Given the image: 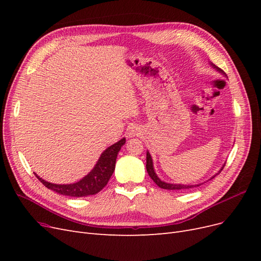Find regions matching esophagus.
<instances>
[{
	"label": "esophagus",
	"mask_w": 261,
	"mask_h": 261,
	"mask_svg": "<svg viewBox=\"0 0 261 261\" xmlns=\"http://www.w3.org/2000/svg\"><path fill=\"white\" fill-rule=\"evenodd\" d=\"M137 133H138V128H130V129L128 130V135H129L130 137H134L135 135H137Z\"/></svg>",
	"instance_id": "1"
}]
</instances>
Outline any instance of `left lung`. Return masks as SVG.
I'll use <instances>...</instances> for the list:
<instances>
[{
	"mask_svg": "<svg viewBox=\"0 0 261 261\" xmlns=\"http://www.w3.org/2000/svg\"><path fill=\"white\" fill-rule=\"evenodd\" d=\"M210 65L215 68L217 72L221 73L222 75H224V72L222 69H220L218 66H216L213 63L210 62ZM225 163L221 167V169L218 171V173H216L215 175H213L212 177H210V179H212L213 177H216L217 175H219L221 171L223 170ZM146 169H147V172L149 176L152 178V180L154 181V183L159 186L160 188H163V189H171V191H174V189H177V191H184V189H189V188H194V187H197V186H200L202 185L203 183H206V181H203V183H199V184H194V185H191V184H172V183H167V181H164L162 179L159 178V176L156 175V173L154 171V168H153V161H152V158H151V154L149 153V151H147V164H146Z\"/></svg>",
	"mask_w": 261,
	"mask_h": 261,
	"instance_id": "1",
	"label": "left lung"
}]
</instances>
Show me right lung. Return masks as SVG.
<instances>
[{
	"label": "right lung",
	"instance_id": "obj_1",
	"mask_svg": "<svg viewBox=\"0 0 261 261\" xmlns=\"http://www.w3.org/2000/svg\"><path fill=\"white\" fill-rule=\"evenodd\" d=\"M125 141L126 139L122 138L117 143L108 147L101 153L99 160L97 161L93 169L82 179L76 181V183L53 184L50 183V181L44 180L37 174L36 176L46 188H49L51 191L60 195L69 197H86L90 195H96L108 184L109 179L111 178L115 169V162L118 151L121 150L122 146L125 145Z\"/></svg>",
	"mask_w": 261,
	"mask_h": 261
}]
</instances>
